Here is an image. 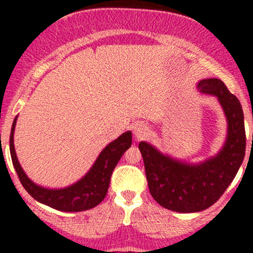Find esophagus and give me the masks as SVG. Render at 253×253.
<instances>
[{"label":"esophagus","mask_w":253,"mask_h":253,"mask_svg":"<svg viewBox=\"0 0 253 253\" xmlns=\"http://www.w3.org/2000/svg\"><path fill=\"white\" fill-rule=\"evenodd\" d=\"M133 130H134V135L136 136L138 139H143L145 138V136L149 135V127L146 126L145 124H136L134 126V128H133Z\"/></svg>","instance_id":"1"}]
</instances>
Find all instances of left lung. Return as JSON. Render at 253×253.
Returning a JSON list of instances; mask_svg holds the SVG:
<instances>
[{
  "mask_svg": "<svg viewBox=\"0 0 253 253\" xmlns=\"http://www.w3.org/2000/svg\"><path fill=\"white\" fill-rule=\"evenodd\" d=\"M200 91L216 96L228 121V134L219 155L199 165H188L162 155L150 144H139L151 195L167 210L194 213L214 205L236 177L244 161L246 134L239 100L217 78L197 84Z\"/></svg>",
  "mask_w": 253,
  "mask_h": 253,
  "instance_id": "obj_1",
  "label": "left lung"
}]
</instances>
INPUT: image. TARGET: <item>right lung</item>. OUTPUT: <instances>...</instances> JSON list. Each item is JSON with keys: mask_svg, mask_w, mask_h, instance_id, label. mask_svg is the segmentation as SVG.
<instances>
[{"mask_svg": "<svg viewBox=\"0 0 253 253\" xmlns=\"http://www.w3.org/2000/svg\"><path fill=\"white\" fill-rule=\"evenodd\" d=\"M15 124L16 118L14 119L13 126H11L9 149L14 169L16 171L22 187L37 201L60 211H88L102 202V200L107 195V191H108L113 170L115 169L125 151L129 149L132 145L130 132L124 133L123 135L107 145V147L100 153L89 172L81 181L75 183L71 187L64 188V189H46V188L34 184L26 176L22 168L20 167L15 155V149H14Z\"/></svg>", "mask_w": 253, "mask_h": 253, "instance_id": "obj_1", "label": "right lung"}]
</instances>
